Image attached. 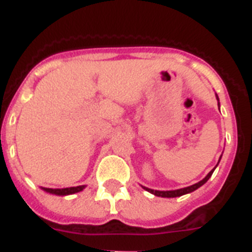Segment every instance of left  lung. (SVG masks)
<instances>
[{
    "label": "left lung",
    "instance_id": "left-lung-1",
    "mask_svg": "<svg viewBox=\"0 0 252 252\" xmlns=\"http://www.w3.org/2000/svg\"><path fill=\"white\" fill-rule=\"evenodd\" d=\"M216 98H217L218 101V107H220V99H218V95L216 94ZM220 160H221V158H220ZM220 160H218V162H220ZM218 165V164H217ZM216 165V166H217ZM215 166V169H216ZM215 169H212V170L209 171L208 174L206 175V178H203V179L201 180V182H198V183L193 184V186L190 187H186V188H182V189H177V190H154V189H150V188H146V187L141 186L142 188L145 189V190H148L149 193H151V194L157 195V197H162V198H175V197H180V195H184V194H188V193H192L194 192L195 189H198L199 187L203 186L204 183H206L207 180L211 178V175L213 174V171H215Z\"/></svg>",
    "mask_w": 252,
    "mask_h": 252
}]
</instances>
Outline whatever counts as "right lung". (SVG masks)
Masks as SVG:
<instances>
[{
  "mask_svg": "<svg viewBox=\"0 0 252 252\" xmlns=\"http://www.w3.org/2000/svg\"><path fill=\"white\" fill-rule=\"evenodd\" d=\"M86 188V186H79V187H70V188H62V189H53V188H41L44 192L50 193V194L55 195H69L74 194V193L82 192Z\"/></svg>",
  "mask_w": 252,
  "mask_h": 252,
  "instance_id": "right-lung-1",
  "label": "right lung"
}]
</instances>
